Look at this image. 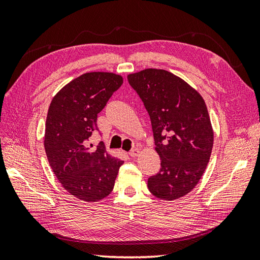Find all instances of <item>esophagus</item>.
Here are the masks:
<instances>
[{"label": "esophagus", "mask_w": 260, "mask_h": 260, "mask_svg": "<svg viewBox=\"0 0 260 260\" xmlns=\"http://www.w3.org/2000/svg\"><path fill=\"white\" fill-rule=\"evenodd\" d=\"M140 148H137V147H135V148H133V150H132L131 152H129V155L132 156V157H136V156H139V154H140Z\"/></svg>", "instance_id": "esophagus-1"}]
</instances>
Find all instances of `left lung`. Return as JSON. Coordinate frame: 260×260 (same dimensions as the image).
Listing matches in <instances>:
<instances>
[{"label":"left lung","mask_w":260,"mask_h":260,"mask_svg":"<svg viewBox=\"0 0 260 260\" xmlns=\"http://www.w3.org/2000/svg\"><path fill=\"white\" fill-rule=\"evenodd\" d=\"M151 118L161 170L148 178L153 196L172 201L194 189L206 171L213 146L209 113L194 88L163 69L127 76Z\"/></svg>","instance_id":"1"}]
</instances>
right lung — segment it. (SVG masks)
<instances>
[{"label": "right lung", "instance_id": "right-lung-1", "mask_svg": "<svg viewBox=\"0 0 260 260\" xmlns=\"http://www.w3.org/2000/svg\"><path fill=\"white\" fill-rule=\"evenodd\" d=\"M121 84L119 75L87 73L66 85L49 107L45 133L49 164L64 189L80 200L106 198L124 163L110 156L104 143L96 148L89 144L97 115Z\"/></svg>", "mask_w": 260, "mask_h": 260}]
</instances>
